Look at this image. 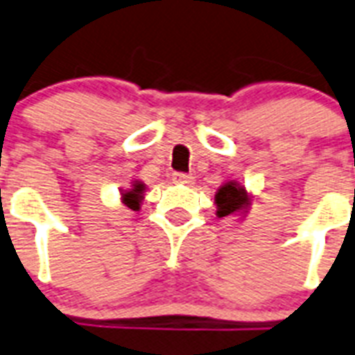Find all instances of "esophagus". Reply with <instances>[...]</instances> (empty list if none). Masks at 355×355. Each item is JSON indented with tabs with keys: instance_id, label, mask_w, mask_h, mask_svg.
Returning <instances> with one entry per match:
<instances>
[{
	"instance_id": "34e87169",
	"label": "esophagus",
	"mask_w": 355,
	"mask_h": 355,
	"mask_svg": "<svg viewBox=\"0 0 355 355\" xmlns=\"http://www.w3.org/2000/svg\"><path fill=\"white\" fill-rule=\"evenodd\" d=\"M173 182L177 184H191L193 177L191 175H187V173H173Z\"/></svg>"
}]
</instances>
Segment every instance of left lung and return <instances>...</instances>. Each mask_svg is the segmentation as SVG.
Instances as JSON below:
<instances>
[{
  "label": "left lung",
  "instance_id": "left-lung-1",
  "mask_svg": "<svg viewBox=\"0 0 355 355\" xmlns=\"http://www.w3.org/2000/svg\"><path fill=\"white\" fill-rule=\"evenodd\" d=\"M214 204H216V214L218 216H227V214L238 213V211L245 209L249 205V196L245 189L236 182L223 184L214 195Z\"/></svg>",
  "mask_w": 355,
  "mask_h": 355
}]
</instances>
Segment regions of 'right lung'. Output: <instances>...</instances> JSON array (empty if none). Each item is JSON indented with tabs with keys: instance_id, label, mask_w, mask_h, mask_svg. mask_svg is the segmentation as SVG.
<instances>
[{
	"instance_id": "add662e5",
	"label": "right lung",
	"mask_w": 355,
	"mask_h": 355,
	"mask_svg": "<svg viewBox=\"0 0 355 355\" xmlns=\"http://www.w3.org/2000/svg\"><path fill=\"white\" fill-rule=\"evenodd\" d=\"M142 191H144V184H142V182H135V184H133L132 191L122 193V200H124V204H126L128 207H130V209L137 211V209H139V207H141Z\"/></svg>"
}]
</instances>
